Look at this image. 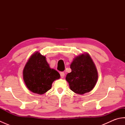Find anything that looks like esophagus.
Here are the masks:
<instances>
[{
	"label": "esophagus",
	"instance_id": "34e87169",
	"mask_svg": "<svg viewBox=\"0 0 125 125\" xmlns=\"http://www.w3.org/2000/svg\"><path fill=\"white\" fill-rule=\"evenodd\" d=\"M60 75H61V77L62 78H63L64 77L65 74H64V73H63V72H61L60 73Z\"/></svg>",
	"mask_w": 125,
	"mask_h": 125
}]
</instances>
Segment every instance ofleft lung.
Returning a JSON list of instances; mask_svg holds the SVG:
<instances>
[{
	"label": "left lung",
	"mask_w": 125,
	"mask_h": 125,
	"mask_svg": "<svg viewBox=\"0 0 125 125\" xmlns=\"http://www.w3.org/2000/svg\"><path fill=\"white\" fill-rule=\"evenodd\" d=\"M71 72L66 76L70 89L76 94L89 92L97 83L98 75L96 67L89 54L79 55L70 64Z\"/></svg>",
	"instance_id": "8db88e82"
}]
</instances>
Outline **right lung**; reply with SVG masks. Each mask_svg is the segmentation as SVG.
Listing matches in <instances>:
<instances>
[{
  "label": "right lung",
  "instance_id": "1",
  "mask_svg": "<svg viewBox=\"0 0 125 125\" xmlns=\"http://www.w3.org/2000/svg\"><path fill=\"white\" fill-rule=\"evenodd\" d=\"M60 78V73L50 68L46 57L38 52L31 56L23 70V81L27 88L39 94L49 90L52 82Z\"/></svg>",
  "mask_w": 125,
  "mask_h": 125
}]
</instances>
